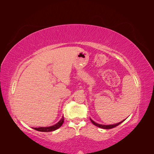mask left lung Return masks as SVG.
I'll return each mask as SVG.
<instances>
[{
	"label": "left lung",
	"mask_w": 154,
	"mask_h": 154,
	"mask_svg": "<svg viewBox=\"0 0 154 154\" xmlns=\"http://www.w3.org/2000/svg\"><path fill=\"white\" fill-rule=\"evenodd\" d=\"M90 120L91 121V122H92L93 124H94V125H96V126H97V127H100V128H104V129H110V128H114V127H117V126H118L119 125H120L122 122H123L125 119L123 120V121H122V122H121L117 123V124L110 125H100V124H98V123H95V122H94V121L92 120L91 118H90Z\"/></svg>",
	"instance_id": "obj_1"
}]
</instances>
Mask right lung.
Instances as JSON below:
<instances>
[{"label": "right lung", "mask_w": 154, "mask_h": 154, "mask_svg": "<svg viewBox=\"0 0 154 154\" xmlns=\"http://www.w3.org/2000/svg\"><path fill=\"white\" fill-rule=\"evenodd\" d=\"M64 122V118L63 116L62 118V119H60V122L57 123L56 125L51 126V127H39V128H32L33 129L37 130V131H40V132H51V131H54L55 130H57L61 126L63 125Z\"/></svg>", "instance_id": "right-lung-1"}]
</instances>
